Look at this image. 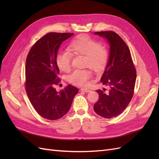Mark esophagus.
Instances as JSON below:
<instances>
[{
    "mask_svg": "<svg viewBox=\"0 0 159 159\" xmlns=\"http://www.w3.org/2000/svg\"><path fill=\"white\" fill-rule=\"evenodd\" d=\"M81 91H84V92H85V93H89L90 91H91V90H89V89H88L87 88H81Z\"/></svg>",
    "mask_w": 159,
    "mask_h": 159,
    "instance_id": "esophagus-1",
    "label": "esophagus"
}]
</instances>
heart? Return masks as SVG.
Returning <instances> with one entry per match:
<instances>
[{
    "label": "heart",
    "instance_id": "1",
    "mask_svg": "<svg viewBox=\"0 0 159 159\" xmlns=\"http://www.w3.org/2000/svg\"><path fill=\"white\" fill-rule=\"evenodd\" d=\"M68 51H60L57 53L56 63L61 71L68 72L70 70L71 54L85 56L84 64L95 71L103 70L108 59V52L104 46L98 44L97 42L86 34L76 36L68 46ZM92 74L88 70H77L68 76L70 83L76 85L85 86Z\"/></svg>",
    "mask_w": 159,
    "mask_h": 159
}]
</instances>
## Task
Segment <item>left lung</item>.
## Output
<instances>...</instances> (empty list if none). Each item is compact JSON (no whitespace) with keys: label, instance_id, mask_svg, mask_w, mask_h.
<instances>
[{"label":"left lung","instance_id":"8db88e82","mask_svg":"<svg viewBox=\"0 0 159 159\" xmlns=\"http://www.w3.org/2000/svg\"><path fill=\"white\" fill-rule=\"evenodd\" d=\"M109 46V56L101 83L109 88L97 90L99 100L95 112L105 118L117 117L126 109L133 98L136 81V70L128 46L117 34L112 31L96 32Z\"/></svg>","mask_w":159,"mask_h":159}]
</instances>
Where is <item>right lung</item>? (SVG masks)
<instances>
[{"mask_svg":"<svg viewBox=\"0 0 159 159\" xmlns=\"http://www.w3.org/2000/svg\"><path fill=\"white\" fill-rule=\"evenodd\" d=\"M73 35L48 33L35 43L27 56L26 93L37 113L47 119L56 120L65 115L79 91L71 85L59 92L54 88L60 82V70L56 63L57 51L61 43Z\"/></svg>","mask_w":159,"mask_h":159,"instance_id":"1","label":"right lung"}]
</instances>
